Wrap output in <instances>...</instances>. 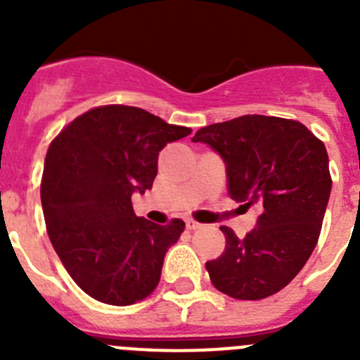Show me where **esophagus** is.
I'll use <instances>...</instances> for the list:
<instances>
[{"label": "esophagus", "instance_id": "1", "mask_svg": "<svg viewBox=\"0 0 360 360\" xmlns=\"http://www.w3.org/2000/svg\"><path fill=\"white\" fill-rule=\"evenodd\" d=\"M186 227L189 229V231H196V229H202V224H198V221H195V219H187Z\"/></svg>", "mask_w": 360, "mask_h": 360}]
</instances>
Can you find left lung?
I'll list each match as a JSON object with an SVG mask.
<instances>
[{
	"label": "left lung",
	"instance_id": "8db88e82",
	"mask_svg": "<svg viewBox=\"0 0 360 360\" xmlns=\"http://www.w3.org/2000/svg\"><path fill=\"white\" fill-rule=\"evenodd\" d=\"M193 142L218 153L227 193L259 205L256 227L227 238L224 254L205 263L212 285L234 299H265L285 288L319 240L332 178L323 142L297 120L243 115L198 129Z\"/></svg>",
	"mask_w": 360,
	"mask_h": 360
}]
</instances>
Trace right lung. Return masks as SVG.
Segmentation results:
<instances>
[{
  "label": "right lung",
  "mask_w": 360,
  "mask_h": 360,
  "mask_svg": "<svg viewBox=\"0 0 360 360\" xmlns=\"http://www.w3.org/2000/svg\"><path fill=\"white\" fill-rule=\"evenodd\" d=\"M193 129L133 106H103L70 122L50 144L41 203L50 241L79 287L106 304L148 297L182 219L157 225L133 212L151 189L158 153Z\"/></svg>",
  "instance_id": "add662e5"
}]
</instances>
